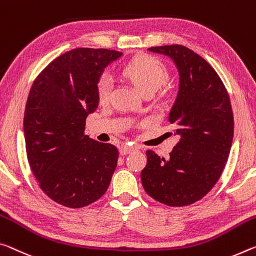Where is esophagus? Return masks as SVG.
Masks as SVG:
<instances>
[{"instance_id": "obj_1", "label": "esophagus", "mask_w": 256, "mask_h": 256, "mask_svg": "<svg viewBox=\"0 0 256 256\" xmlns=\"http://www.w3.org/2000/svg\"><path fill=\"white\" fill-rule=\"evenodd\" d=\"M134 150H138V148L136 147H131V146L124 144V146H122V147L120 148V155H128V154L134 152Z\"/></svg>"}]
</instances>
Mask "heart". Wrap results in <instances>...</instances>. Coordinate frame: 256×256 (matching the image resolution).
<instances>
[{
    "instance_id": "obj_1",
    "label": "heart",
    "mask_w": 256,
    "mask_h": 256,
    "mask_svg": "<svg viewBox=\"0 0 256 256\" xmlns=\"http://www.w3.org/2000/svg\"><path fill=\"white\" fill-rule=\"evenodd\" d=\"M124 76L134 84L142 94L155 93L168 78V70L160 60L152 56H142L133 59L123 68ZM112 80L108 75H104L98 82V98L100 102H107L110 96Z\"/></svg>"
}]
</instances>
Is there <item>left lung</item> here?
<instances>
[{
  "label": "left lung",
  "instance_id": "8db88e82",
  "mask_svg": "<svg viewBox=\"0 0 256 256\" xmlns=\"http://www.w3.org/2000/svg\"><path fill=\"white\" fill-rule=\"evenodd\" d=\"M148 50L168 56L179 74L176 98L168 114L180 141L168 160L147 150L141 182L150 197L168 206L202 200L220 179L234 138L229 94L216 72L182 46Z\"/></svg>",
  "mask_w": 256,
  "mask_h": 256
}]
</instances>
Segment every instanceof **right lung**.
<instances>
[{
  "label": "right lung",
  "instance_id": "obj_1",
  "mask_svg": "<svg viewBox=\"0 0 256 256\" xmlns=\"http://www.w3.org/2000/svg\"><path fill=\"white\" fill-rule=\"evenodd\" d=\"M123 56L107 48H74L44 68L28 94L24 136L40 189L58 204L80 208L106 192L118 150L85 134V120L98 108V82Z\"/></svg>",
  "mask_w": 256,
  "mask_h": 256
}]
</instances>
